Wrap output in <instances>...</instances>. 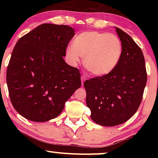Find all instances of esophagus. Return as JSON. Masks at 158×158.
Segmentation results:
<instances>
[{
	"instance_id": "1",
	"label": "esophagus",
	"mask_w": 158,
	"mask_h": 158,
	"mask_svg": "<svg viewBox=\"0 0 158 158\" xmlns=\"http://www.w3.org/2000/svg\"><path fill=\"white\" fill-rule=\"evenodd\" d=\"M81 85H83V84H84V81H85V80H86V77H85V75H82V76H81Z\"/></svg>"
}]
</instances>
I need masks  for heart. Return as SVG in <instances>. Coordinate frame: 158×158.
Here are the masks:
<instances>
[{"label":"heart","instance_id":"obj_1","mask_svg":"<svg viewBox=\"0 0 158 158\" xmlns=\"http://www.w3.org/2000/svg\"><path fill=\"white\" fill-rule=\"evenodd\" d=\"M123 54V44L117 35L107 32L87 31L78 35L66 50L70 62L77 64L84 58L85 68L95 76L110 73Z\"/></svg>","mask_w":158,"mask_h":158}]
</instances>
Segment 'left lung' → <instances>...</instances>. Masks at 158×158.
I'll use <instances>...</instances> for the list:
<instances>
[{
    "mask_svg": "<svg viewBox=\"0 0 158 158\" xmlns=\"http://www.w3.org/2000/svg\"><path fill=\"white\" fill-rule=\"evenodd\" d=\"M123 44L117 66L109 73L84 82L90 117L103 126L122 124L136 113L147 81L142 50L130 35L116 27Z\"/></svg>",
    "mask_w": 158,
    "mask_h": 158,
    "instance_id": "left-lung-1",
    "label": "left lung"
}]
</instances>
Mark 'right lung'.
Listing matches in <instances>:
<instances>
[{
    "label": "right lung",
    "mask_w": 158,
    "mask_h": 158,
    "mask_svg": "<svg viewBox=\"0 0 158 158\" xmlns=\"http://www.w3.org/2000/svg\"><path fill=\"white\" fill-rule=\"evenodd\" d=\"M74 30L43 23L20 38L7 66L11 102L29 120L46 122L61 113L65 102L81 86V74L63 57Z\"/></svg>",
    "instance_id": "right-lung-1"
}]
</instances>
